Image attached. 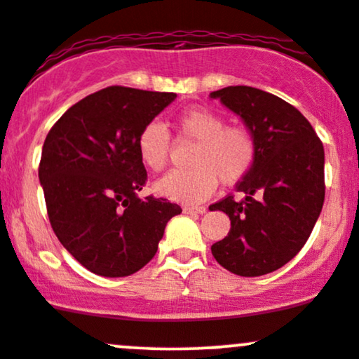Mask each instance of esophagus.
<instances>
[{
    "instance_id": "1",
    "label": "esophagus",
    "mask_w": 359,
    "mask_h": 359,
    "mask_svg": "<svg viewBox=\"0 0 359 359\" xmlns=\"http://www.w3.org/2000/svg\"><path fill=\"white\" fill-rule=\"evenodd\" d=\"M208 209L204 208V205H199V208H194V205H185L184 208V212L185 214H204Z\"/></svg>"
}]
</instances>
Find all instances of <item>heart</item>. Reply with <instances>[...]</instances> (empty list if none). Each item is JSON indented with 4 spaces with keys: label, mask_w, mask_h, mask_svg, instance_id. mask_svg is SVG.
Segmentation results:
<instances>
[{
    "label": "heart",
    "mask_w": 359,
    "mask_h": 359,
    "mask_svg": "<svg viewBox=\"0 0 359 359\" xmlns=\"http://www.w3.org/2000/svg\"><path fill=\"white\" fill-rule=\"evenodd\" d=\"M177 130L196 142L189 170H174L155 184V192L177 203L208 199L219 180L233 185L245 177L257 158V140L246 126L226 125L208 108H189L177 116ZM138 155L151 172L163 170L170 154V137L158 123H148L138 135Z\"/></svg>",
    "instance_id": "b5f03b06"
}]
</instances>
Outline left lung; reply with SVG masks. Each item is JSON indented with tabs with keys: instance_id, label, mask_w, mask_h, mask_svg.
<instances>
[{
	"instance_id": "left-lung-1",
	"label": "left lung",
	"mask_w": 359,
	"mask_h": 359,
	"mask_svg": "<svg viewBox=\"0 0 359 359\" xmlns=\"http://www.w3.org/2000/svg\"><path fill=\"white\" fill-rule=\"evenodd\" d=\"M211 97L243 119L257 140V158L236 191L209 205L229 216L231 229L211 246L221 266L240 277L278 270L302 250L324 204V147L297 108L250 86Z\"/></svg>"
}]
</instances>
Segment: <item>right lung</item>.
Masks as SVG:
<instances>
[{"label": "right lung", "instance_id": "add662e5", "mask_svg": "<svg viewBox=\"0 0 359 359\" xmlns=\"http://www.w3.org/2000/svg\"><path fill=\"white\" fill-rule=\"evenodd\" d=\"M177 97L111 86L71 106L45 138L39 179L52 229L82 266L128 277L155 257L167 222L182 212L140 199L147 170L138 135Z\"/></svg>", "mask_w": 359, "mask_h": 359}]
</instances>
